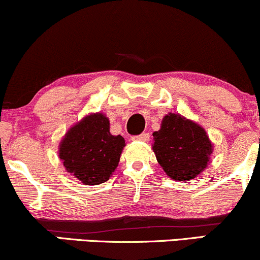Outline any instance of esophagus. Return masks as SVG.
<instances>
[{"label":"esophagus","mask_w":260,"mask_h":260,"mask_svg":"<svg viewBox=\"0 0 260 260\" xmlns=\"http://www.w3.org/2000/svg\"><path fill=\"white\" fill-rule=\"evenodd\" d=\"M149 138H150L149 133H142L140 136L133 137V140H137V142H148Z\"/></svg>","instance_id":"34e87169"}]
</instances>
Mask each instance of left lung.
<instances>
[{"instance_id":"left-lung-1","label":"left lung","mask_w":260,"mask_h":260,"mask_svg":"<svg viewBox=\"0 0 260 260\" xmlns=\"http://www.w3.org/2000/svg\"><path fill=\"white\" fill-rule=\"evenodd\" d=\"M157 162L171 180L187 182L207 169L213 143L201 124L180 113L169 112L153 133Z\"/></svg>"}]
</instances>
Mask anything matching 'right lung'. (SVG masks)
Listing matches in <instances>:
<instances>
[{"instance_id": "right-lung-1", "label": "right lung", "mask_w": 260, "mask_h": 260, "mask_svg": "<svg viewBox=\"0 0 260 260\" xmlns=\"http://www.w3.org/2000/svg\"><path fill=\"white\" fill-rule=\"evenodd\" d=\"M126 147L122 136L110 133V121L104 113H89L73 124L58 147L66 171L84 184H100L117 169Z\"/></svg>"}]
</instances>
